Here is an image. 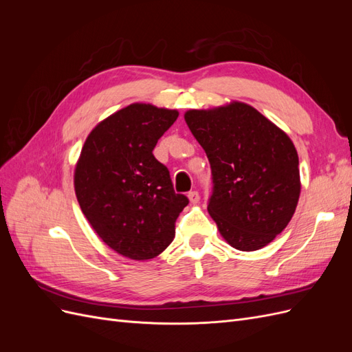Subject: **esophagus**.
<instances>
[{
  "mask_svg": "<svg viewBox=\"0 0 352 352\" xmlns=\"http://www.w3.org/2000/svg\"><path fill=\"white\" fill-rule=\"evenodd\" d=\"M188 198L190 202H192V204H197V202L199 201L198 190H190V192H188Z\"/></svg>",
  "mask_w": 352,
  "mask_h": 352,
  "instance_id": "34e87169",
  "label": "esophagus"
}]
</instances>
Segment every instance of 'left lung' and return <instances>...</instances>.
<instances>
[{
	"label": "left lung",
	"mask_w": 352,
	"mask_h": 352,
	"mask_svg": "<svg viewBox=\"0 0 352 352\" xmlns=\"http://www.w3.org/2000/svg\"><path fill=\"white\" fill-rule=\"evenodd\" d=\"M185 120L208 157L207 210L221 236L239 251L265 247L291 221L301 192L289 136L243 102L189 110Z\"/></svg>",
	"instance_id": "left-lung-1"
}]
</instances>
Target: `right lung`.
<instances>
[{"instance_id":"add662e5","label":"right lung","mask_w":352,"mask_h":352,"mask_svg":"<svg viewBox=\"0 0 352 352\" xmlns=\"http://www.w3.org/2000/svg\"><path fill=\"white\" fill-rule=\"evenodd\" d=\"M179 113L131 104L89 133L74 170V190L85 217L111 250L150 260L175 238L189 199L176 194L168 168L154 157L160 138Z\"/></svg>"}]
</instances>
